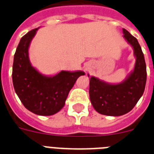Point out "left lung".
Here are the masks:
<instances>
[{
	"label": "left lung",
	"instance_id": "1",
	"mask_svg": "<svg viewBox=\"0 0 154 154\" xmlns=\"http://www.w3.org/2000/svg\"><path fill=\"white\" fill-rule=\"evenodd\" d=\"M122 32L136 57L134 68L126 78L119 84H110L88 74L91 102L98 113L105 116H120L130 112L145 90L146 66L144 55L137 39L125 29Z\"/></svg>",
	"mask_w": 154,
	"mask_h": 154
}]
</instances>
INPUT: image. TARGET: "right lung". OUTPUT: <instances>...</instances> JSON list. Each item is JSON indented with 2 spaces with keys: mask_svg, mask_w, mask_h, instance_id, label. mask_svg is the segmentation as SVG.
<instances>
[{
  "mask_svg": "<svg viewBox=\"0 0 154 154\" xmlns=\"http://www.w3.org/2000/svg\"><path fill=\"white\" fill-rule=\"evenodd\" d=\"M38 28L30 31L20 40L14 56L12 81L14 91L24 106L38 116H53L63 109L69 91L81 70H62L56 75L46 76L32 66L29 49Z\"/></svg>",
  "mask_w": 154,
  "mask_h": 154,
  "instance_id": "1",
  "label": "right lung"
}]
</instances>
